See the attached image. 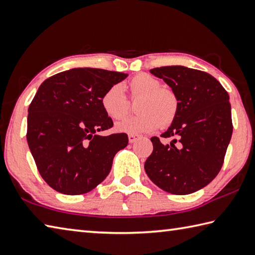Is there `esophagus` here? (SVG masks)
I'll return each mask as SVG.
<instances>
[{
    "instance_id": "obj_1",
    "label": "esophagus",
    "mask_w": 255,
    "mask_h": 255,
    "mask_svg": "<svg viewBox=\"0 0 255 255\" xmlns=\"http://www.w3.org/2000/svg\"><path fill=\"white\" fill-rule=\"evenodd\" d=\"M137 136L136 134H128V142H130V143H134V142L137 140Z\"/></svg>"
}]
</instances>
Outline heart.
<instances>
[{"mask_svg": "<svg viewBox=\"0 0 255 255\" xmlns=\"http://www.w3.org/2000/svg\"><path fill=\"white\" fill-rule=\"evenodd\" d=\"M132 98H140L136 104L139 115L128 118L116 125V131L130 134L148 133L169 127L176 120L179 101L175 93L161 88V82L149 74H139L128 84ZM103 111L112 120H121L128 114V101L120 85H113L101 98Z\"/></svg>", "mask_w": 255, "mask_h": 255, "instance_id": "b5f03b06", "label": "heart"}]
</instances>
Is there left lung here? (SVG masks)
<instances>
[{"instance_id":"1","label":"left lung","mask_w":255,"mask_h":255,"mask_svg":"<svg viewBox=\"0 0 255 255\" xmlns=\"http://www.w3.org/2000/svg\"><path fill=\"white\" fill-rule=\"evenodd\" d=\"M179 101V111L162 137H151L153 151L144 169L159 188L173 195H188L207 186L224 162L233 124L230 96L221 83L205 71L184 66L153 68Z\"/></svg>"}]
</instances>
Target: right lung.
Instances as JSON below:
<instances>
[{
    "mask_svg": "<svg viewBox=\"0 0 255 255\" xmlns=\"http://www.w3.org/2000/svg\"><path fill=\"white\" fill-rule=\"evenodd\" d=\"M128 74L98 68H74L40 85L28 110L26 141L43 180L58 193L82 195L111 171L128 134L98 135L113 127L101 98Z\"/></svg>",
    "mask_w": 255,
    "mask_h": 255,
    "instance_id": "add662e5",
    "label": "right lung"
}]
</instances>
